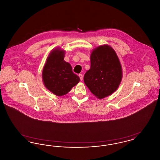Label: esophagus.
I'll return each mask as SVG.
<instances>
[{
    "label": "esophagus",
    "instance_id": "1",
    "mask_svg": "<svg viewBox=\"0 0 160 160\" xmlns=\"http://www.w3.org/2000/svg\"><path fill=\"white\" fill-rule=\"evenodd\" d=\"M79 77H80V80H83V75L82 74H79Z\"/></svg>",
    "mask_w": 160,
    "mask_h": 160
}]
</instances>
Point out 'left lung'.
<instances>
[{
    "label": "left lung",
    "mask_w": 160,
    "mask_h": 160,
    "mask_svg": "<svg viewBox=\"0 0 160 160\" xmlns=\"http://www.w3.org/2000/svg\"><path fill=\"white\" fill-rule=\"evenodd\" d=\"M122 78V67L111 46H100L91 54V68L84 76V82L98 98L109 96L117 90Z\"/></svg>",
    "instance_id": "8db88e82"
}]
</instances>
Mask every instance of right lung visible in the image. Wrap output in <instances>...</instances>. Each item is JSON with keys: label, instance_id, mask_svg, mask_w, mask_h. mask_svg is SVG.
<instances>
[{"label": "right lung", "instance_id": "obj_1", "mask_svg": "<svg viewBox=\"0 0 160 160\" xmlns=\"http://www.w3.org/2000/svg\"><path fill=\"white\" fill-rule=\"evenodd\" d=\"M65 51L56 48L47 58L42 78L46 88L57 96H62L70 91L80 81L72 70L71 65L64 61Z\"/></svg>", "mask_w": 160, "mask_h": 160}]
</instances>
